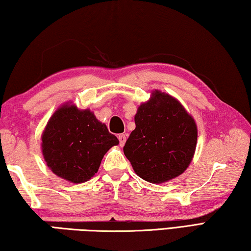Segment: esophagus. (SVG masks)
Wrapping results in <instances>:
<instances>
[{
    "instance_id": "1",
    "label": "esophagus",
    "mask_w": 251,
    "mask_h": 251,
    "mask_svg": "<svg viewBox=\"0 0 251 251\" xmlns=\"http://www.w3.org/2000/svg\"><path fill=\"white\" fill-rule=\"evenodd\" d=\"M118 141H120V145L121 146H124V144L126 142V135L125 134L118 135Z\"/></svg>"
}]
</instances>
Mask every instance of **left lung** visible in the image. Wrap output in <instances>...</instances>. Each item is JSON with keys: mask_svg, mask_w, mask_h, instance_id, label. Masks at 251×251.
<instances>
[{"mask_svg": "<svg viewBox=\"0 0 251 251\" xmlns=\"http://www.w3.org/2000/svg\"><path fill=\"white\" fill-rule=\"evenodd\" d=\"M135 125L124 154L139 177L161 184L186 171L196 150L197 126L179 101L152 92L138 107Z\"/></svg>", "mask_w": 251, "mask_h": 251, "instance_id": "obj_1", "label": "left lung"}]
</instances>
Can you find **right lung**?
Instances as JSON below:
<instances>
[{"label": "right lung", "mask_w": 251, "mask_h": 251, "mask_svg": "<svg viewBox=\"0 0 251 251\" xmlns=\"http://www.w3.org/2000/svg\"><path fill=\"white\" fill-rule=\"evenodd\" d=\"M118 143L90 109L64 105L45 127L42 151L55 175L79 184L95 175L104 155Z\"/></svg>", "instance_id": "add662e5"}]
</instances>
